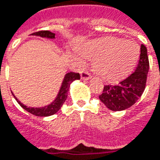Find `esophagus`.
Segmentation results:
<instances>
[{
	"label": "esophagus",
	"mask_w": 160,
	"mask_h": 160,
	"mask_svg": "<svg viewBox=\"0 0 160 160\" xmlns=\"http://www.w3.org/2000/svg\"><path fill=\"white\" fill-rule=\"evenodd\" d=\"M80 77H81L82 80H89V79H91V74L88 72L84 70V71H82L80 72Z\"/></svg>",
	"instance_id": "obj_1"
}]
</instances>
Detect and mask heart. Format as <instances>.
Instances as JSON below:
<instances>
[{
	"instance_id": "heart-1",
	"label": "heart",
	"mask_w": 160,
	"mask_h": 160,
	"mask_svg": "<svg viewBox=\"0 0 160 160\" xmlns=\"http://www.w3.org/2000/svg\"><path fill=\"white\" fill-rule=\"evenodd\" d=\"M83 57L95 59L94 70L108 81L122 79L135 68L140 48L134 42L116 37H103L88 42L80 49Z\"/></svg>"
}]
</instances>
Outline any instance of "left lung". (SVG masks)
Listing matches in <instances>:
<instances>
[{"label":"left lung","mask_w":160,"mask_h":160,"mask_svg":"<svg viewBox=\"0 0 160 160\" xmlns=\"http://www.w3.org/2000/svg\"><path fill=\"white\" fill-rule=\"evenodd\" d=\"M149 67L147 48L144 45H142L136 70L118 85L104 86L102 93L99 96L100 101L112 111H123L131 107L145 89Z\"/></svg>","instance_id":"left-lung-1"}]
</instances>
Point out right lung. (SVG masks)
<instances>
[{"label": "right lung", "mask_w": 160, "mask_h": 160, "mask_svg": "<svg viewBox=\"0 0 160 160\" xmlns=\"http://www.w3.org/2000/svg\"><path fill=\"white\" fill-rule=\"evenodd\" d=\"M32 35L41 36L43 38H49V39H54L55 38V33H53L49 31H39L32 33ZM80 73L77 72H68L64 76L63 83L61 86V88L59 90L58 97L55 99V101L52 102L50 104H48L47 106H44L42 108H33V107H27L24 105L22 102L18 101V99L15 97L14 94H12L14 96L15 99L17 100V102L20 104V106L24 108L25 111H27L28 112L32 113L35 116L39 117H47V116H51L53 114L57 113L59 111V109L62 107L63 102H65L66 98H67V93L69 91L70 84L75 80H80Z\"/></svg>", "instance_id": "right-lung-1"}]
</instances>
